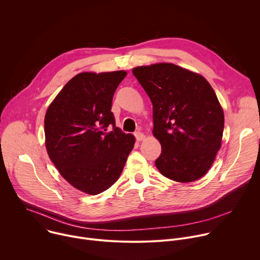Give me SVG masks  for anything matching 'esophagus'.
Returning a JSON list of instances; mask_svg holds the SVG:
<instances>
[{"label": "esophagus", "mask_w": 260, "mask_h": 260, "mask_svg": "<svg viewBox=\"0 0 260 260\" xmlns=\"http://www.w3.org/2000/svg\"><path fill=\"white\" fill-rule=\"evenodd\" d=\"M135 137H136L137 141H142V140L145 138L144 134H142L141 132H136V133H135Z\"/></svg>", "instance_id": "esophagus-1"}]
</instances>
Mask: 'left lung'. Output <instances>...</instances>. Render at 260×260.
<instances>
[{
	"label": "left lung",
	"instance_id": "obj_1",
	"mask_svg": "<svg viewBox=\"0 0 260 260\" xmlns=\"http://www.w3.org/2000/svg\"><path fill=\"white\" fill-rule=\"evenodd\" d=\"M153 105V135L161 145L155 160L167 178L187 183L202 178L221 147L224 114L210 83L174 63L133 70Z\"/></svg>",
	"mask_w": 260,
	"mask_h": 260
}]
</instances>
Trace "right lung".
Returning <instances> with one entry per match:
<instances>
[{
	"instance_id": "1",
	"label": "right lung",
	"mask_w": 260,
	"mask_h": 260,
	"mask_svg": "<svg viewBox=\"0 0 260 260\" xmlns=\"http://www.w3.org/2000/svg\"><path fill=\"white\" fill-rule=\"evenodd\" d=\"M125 76L124 71L80 73L47 109L48 155L71 185L88 194L112 186L135 145V137L115 125L111 112L114 92Z\"/></svg>"
}]
</instances>
